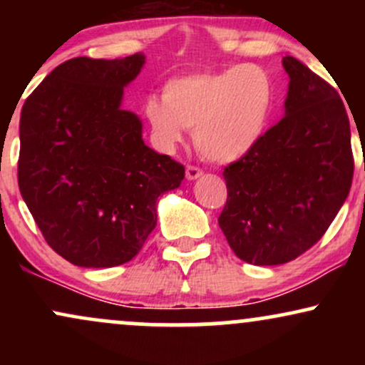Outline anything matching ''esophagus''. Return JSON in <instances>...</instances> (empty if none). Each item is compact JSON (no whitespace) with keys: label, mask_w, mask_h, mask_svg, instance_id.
Masks as SVG:
<instances>
[{"label":"esophagus","mask_w":365,"mask_h":365,"mask_svg":"<svg viewBox=\"0 0 365 365\" xmlns=\"http://www.w3.org/2000/svg\"><path fill=\"white\" fill-rule=\"evenodd\" d=\"M202 175V170L197 168V166H187V178L188 180H197Z\"/></svg>","instance_id":"34e87169"}]
</instances>
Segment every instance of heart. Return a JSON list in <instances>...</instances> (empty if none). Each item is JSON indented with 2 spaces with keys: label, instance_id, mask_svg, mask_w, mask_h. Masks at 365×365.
Wrapping results in <instances>:
<instances>
[{
  "label": "heart",
  "instance_id": "obj_1",
  "mask_svg": "<svg viewBox=\"0 0 365 365\" xmlns=\"http://www.w3.org/2000/svg\"><path fill=\"white\" fill-rule=\"evenodd\" d=\"M276 99L269 72L259 65H235L220 72L188 73L171 78L163 98L144 104L154 139L175 149L185 128L204 158L232 163L250 153L262 139Z\"/></svg>",
  "mask_w": 365,
  "mask_h": 365
}]
</instances>
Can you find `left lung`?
<instances>
[{
    "mask_svg": "<svg viewBox=\"0 0 365 365\" xmlns=\"http://www.w3.org/2000/svg\"><path fill=\"white\" fill-rule=\"evenodd\" d=\"M284 118L223 171L217 223L237 257L255 266L290 262L333 223L354 177L350 121L338 92L293 56Z\"/></svg>",
    "mask_w": 365,
    "mask_h": 365,
    "instance_id": "1",
    "label": "left lung"
}]
</instances>
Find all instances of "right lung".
I'll list each match as a JSON object with an SVG mask.
<instances>
[{"label":"right lung","mask_w":365,"mask_h":365,"mask_svg":"<svg viewBox=\"0 0 365 365\" xmlns=\"http://www.w3.org/2000/svg\"><path fill=\"white\" fill-rule=\"evenodd\" d=\"M142 53L61 63L25 99L19 187L56 254L81 267H113L140 252L156 228L158 197L185 168L142 140V121L121 108Z\"/></svg>","instance_id":"right-lung-1"}]
</instances>
